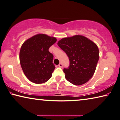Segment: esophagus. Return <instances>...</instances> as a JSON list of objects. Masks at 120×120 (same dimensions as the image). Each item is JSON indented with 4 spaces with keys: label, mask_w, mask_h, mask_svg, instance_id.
Instances as JSON below:
<instances>
[{
    "label": "esophagus",
    "mask_w": 120,
    "mask_h": 120,
    "mask_svg": "<svg viewBox=\"0 0 120 120\" xmlns=\"http://www.w3.org/2000/svg\"><path fill=\"white\" fill-rule=\"evenodd\" d=\"M58 66H59V67H60V68H62V67H63V65H62V64L61 63L59 64Z\"/></svg>",
    "instance_id": "obj_1"
}]
</instances>
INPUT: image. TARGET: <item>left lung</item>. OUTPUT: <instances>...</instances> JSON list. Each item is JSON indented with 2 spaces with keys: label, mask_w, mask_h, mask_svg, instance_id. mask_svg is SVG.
Masks as SVG:
<instances>
[{
  "label": "left lung",
  "mask_w": 120,
  "mask_h": 120,
  "mask_svg": "<svg viewBox=\"0 0 120 120\" xmlns=\"http://www.w3.org/2000/svg\"><path fill=\"white\" fill-rule=\"evenodd\" d=\"M57 45L69 58L70 66L63 70L66 79L76 86L89 81L95 73L99 58L97 45L81 35L62 38Z\"/></svg>",
  "instance_id": "1"
}]
</instances>
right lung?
<instances>
[{
	"instance_id": "1",
	"label": "right lung",
	"mask_w": 120,
	"mask_h": 120,
	"mask_svg": "<svg viewBox=\"0 0 120 120\" xmlns=\"http://www.w3.org/2000/svg\"><path fill=\"white\" fill-rule=\"evenodd\" d=\"M57 39L45 34H37L25 41L19 52V61L25 75L31 82L44 83L52 77L55 69L53 55L49 48Z\"/></svg>"
}]
</instances>
